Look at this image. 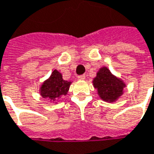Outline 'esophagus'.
<instances>
[{
	"instance_id": "34e87169",
	"label": "esophagus",
	"mask_w": 154,
	"mask_h": 154,
	"mask_svg": "<svg viewBox=\"0 0 154 154\" xmlns=\"http://www.w3.org/2000/svg\"><path fill=\"white\" fill-rule=\"evenodd\" d=\"M85 79H86V75H85V74H82V75H79V76H78V80H84Z\"/></svg>"
}]
</instances>
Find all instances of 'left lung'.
<instances>
[{
  "label": "left lung",
  "instance_id": "8db88e82",
  "mask_svg": "<svg viewBox=\"0 0 154 154\" xmlns=\"http://www.w3.org/2000/svg\"><path fill=\"white\" fill-rule=\"evenodd\" d=\"M92 84L100 98L108 103L116 102L123 94V88L126 86L124 81L111 74L107 67L98 70Z\"/></svg>",
  "mask_w": 154,
  "mask_h": 154
}]
</instances>
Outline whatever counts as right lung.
Instances as JSON below:
<instances>
[{
    "instance_id": "1",
    "label": "right lung",
    "mask_w": 154,
    "mask_h": 154,
    "mask_svg": "<svg viewBox=\"0 0 154 154\" xmlns=\"http://www.w3.org/2000/svg\"><path fill=\"white\" fill-rule=\"evenodd\" d=\"M71 81L62 79V74L55 69L51 76L45 80L39 88V93L44 98H49L51 101L56 102L67 95Z\"/></svg>"
}]
</instances>
